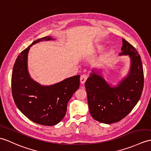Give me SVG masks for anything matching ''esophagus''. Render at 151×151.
Returning <instances> with one entry per match:
<instances>
[{
    "instance_id": "34e87169",
    "label": "esophagus",
    "mask_w": 151,
    "mask_h": 151,
    "mask_svg": "<svg viewBox=\"0 0 151 151\" xmlns=\"http://www.w3.org/2000/svg\"><path fill=\"white\" fill-rule=\"evenodd\" d=\"M87 78H88V75H86V74L82 75L81 76H80V82H81V83H82V84L86 82Z\"/></svg>"
}]
</instances>
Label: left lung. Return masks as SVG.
<instances>
[{"mask_svg": "<svg viewBox=\"0 0 151 151\" xmlns=\"http://www.w3.org/2000/svg\"><path fill=\"white\" fill-rule=\"evenodd\" d=\"M120 55H129L131 69L128 76L112 87L93 70L85 83L90 114L101 123L111 124L124 118L140 99L144 83L141 57L134 47L122 39Z\"/></svg>", "mask_w": 151, "mask_h": 151, "instance_id": "8db88e82", "label": "left lung"}]
</instances>
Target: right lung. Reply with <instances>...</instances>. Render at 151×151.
<instances>
[{
  "label": "right lung",
  "mask_w": 151,
  "mask_h": 151,
  "mask_svg": "<svg viewBox=\"0 0 151 151\" xmlns=\"http://www.w3.org/2000/svg\"><path fill=\"white\" fill-rule=\"evenodd\" d=\"M44 40L52 38L47 36L34 41L17 58L12 76V91L17 107L28 119L38 124L52 126L64 117L69 100L79 88L80 75L50 86L33 81L27 71V53L31 45Z\"/></svg>",
  "instance_id": "right-lung-1"
}]
</instances>
